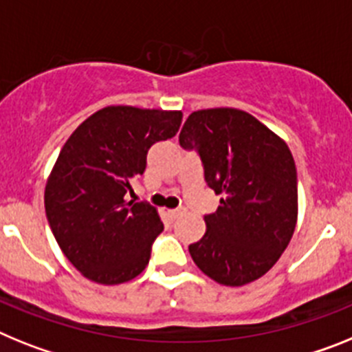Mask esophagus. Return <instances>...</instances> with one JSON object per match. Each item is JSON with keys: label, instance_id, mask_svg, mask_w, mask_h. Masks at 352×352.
Wrapping results in <instances>:
<instances>
[{"label": "esophagus", "instance_id": "obj_1", "mask_svg": "<svg viewBox=\"0 0 352 352\" xmlns=\"http://www.w3.org/2000/svg\"><path fill=\"white\" fill-rule=\"evenodd\" d=\"M184 214H186V209H184V207H180V209H173V210H170V216H172L173 219L180 218V216H184Z\"/></svg>", "mask_w": 352, "mask_h": 352}]
</instances>
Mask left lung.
Returning a JSON list of instances; mask_svg holds the SVG:
<instances>
[{
	"mask_svg": "<svg viewBox=\"0 0 352 352\" xmlns=\"http://www.w3.org/2000/svg\"><path fill=\"white\" fill-rule=\"evenodd\" d=\"M197 148L206 180L219 198L204 218L206 234L189 244L201 273L227 287L264 276L289 246L298 223V175L289 146L237 108L193 111L179 134Z\"/></svg>",
	"mask_w": 352,
	"mask_h": 352,
	"instance_id": "8db88e82",
	"label": "left lung"
}]
</instances>
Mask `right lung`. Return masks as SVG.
Returning <instances> with one entry per match:
<instances>
[{
	"label": "right lung",
	"mask_w": 352,
	"mask_h": 352,
	"mask_svg": "<svg viewBox=\"0 0 352 352\" xmlns=\"http://www.w3.org/2000/svg\"><path fill=\"white\" fill-rule=\"evenodd\" d=\"M180 122L177 109L106 106L62 146L45 182V216L63 255L91 282H129L148 264L163 221L125 193L145 172L148 148L175 136Z\"/></svg>",
	"instance_id": "1"
}]
</instances>
